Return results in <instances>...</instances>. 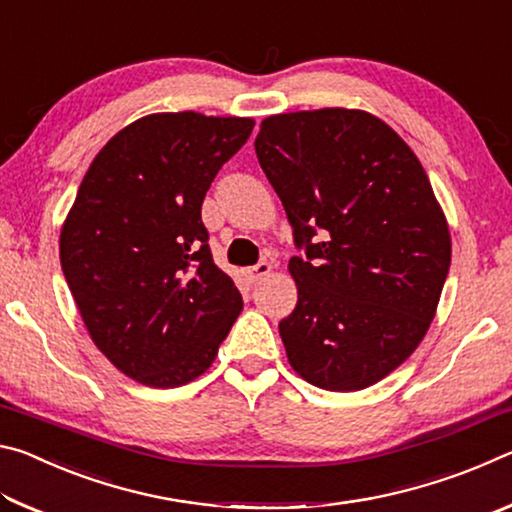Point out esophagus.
Returning a JSON list of instances; mask_svg holds the SVG:
<instances>
[{"label":"esophagus","mask_w":512,"mask_h":512,"mask_svg":"<svg viewBox=\"0 0 512 512\" xmlns=\"http://www.w3.org/2000/svg\"><path fill=\"white\" fill-rule=\"evenodd\" d=\"M271 268L273 266L268 264V262H257L255 266H248L246 268V277H248L250 282H259V280H264L268 273H271Z\"/></svg>","instance_id":"esophagus-1"}]
</instances>
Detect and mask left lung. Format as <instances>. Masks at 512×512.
<instances>
[{"label":"left lung","mask_w":512,"mask_h":512,"mask_svg":"<svg viewBox=\"0 0 512 512\" xmlns=\"http://www.w3.org/2000/svg\"><path fill=\"white\" fill-rule=\"evenodd\" d=\"M255 151L302 250L296 309L280 320L289 363L325 391L377 384L424 339L452 262L427 173L363 110L266 117Z\"/></svg>","instance_id":"left-lung-1"}]
</instances>
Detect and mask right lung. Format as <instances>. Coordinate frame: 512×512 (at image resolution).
Here are the masks:
<instances>
[{
  "mask_svg": "<svg viewBox=\"0 0 512 512\" xmlns=\"http://www.w3.org/2000/svg\"><path fill=\"white\" fill-rule=\"evenodd\" d=\"M253 126L192 110L133 121L92 160L60 230V266L94 345L144 386L203 375L244 307L214 264L201 205Z\"/></svg>",
  "mask_w": 512,
  "mask_h": 512,
  "instance_id": "add662e5",
  "label": "right lung"
}]
</instances>
